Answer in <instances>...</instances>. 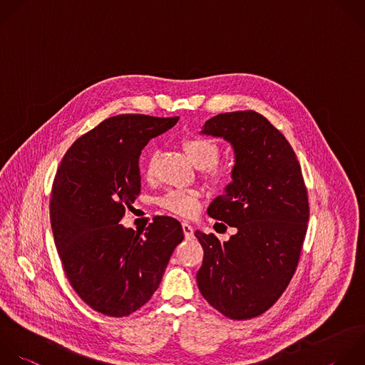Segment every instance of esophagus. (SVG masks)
<instances>
[{
  "instance_id": "esophagus-1",
  "label": "esophagus",
  "mask_w": 365,
  "mask_h": 365,
  "mask_svg": "<svg viewBox=\"0 0 365 365\" xmlns=\"http://www.w3.org/2000/svg\"><path fill=\"white\" fill-rule=\"evenodd\" d=\"M182 231H184L185 238H192L194 237V228L187 221L182 222Z\"/></svg>"
}]
</instances>
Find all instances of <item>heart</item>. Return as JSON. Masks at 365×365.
<instances>
[{"instance_id":"1","label":"heart","mask_w":365,"mask_h":365,"mask_svg":"<svg viewBox=\"0 0 365 365\" xmlns=\"http://www.w3.org/2000/svg\"><path fill=\"white\" fill-rule=\"evenodd\" d=\"M182 148L194 167L201 170L207 168V177L210 180L221 181L227 177V170L215 165L220 157V147L214 140L207 137H190L182 141ZM153 173L154 158H150L145 174L147 177H153ZM160 204L174 214L191 215L198 207V195L194 191H170L160 200Z\"/></svg>"}]
</instances>
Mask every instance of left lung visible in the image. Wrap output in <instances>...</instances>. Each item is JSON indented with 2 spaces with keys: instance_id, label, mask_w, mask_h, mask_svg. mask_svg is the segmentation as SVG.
I'll use <instances>...</instances> for the list:
<instances>
[{
  "instance_id": "1",
  "label": "left lung",
  "mask_w": 365,
  "mask_h": 365,
  "mask_svg": "<svg viewBox=\"0 0 365 365\" xmlns=\"http://www.w3.org/2000/svg\"><path fill=\"white\" fill-rule=\"evenodd\" d=\"M201 134L234 151L232 181L207 212L237 232L221 242L195 231L204 250L198 288L225 317L248 319L272 307L294 275L309 218L307 188L289 143L261 114H218Z\"/></svg>"
}]
</instances>
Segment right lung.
<instances>
[{
  "label": "right lung",
  "instance_id": "right-lung-1",
  "mask_svg": "<svg viewBox=\"0 0 365 365\" xmlns=\"http://www.w3.org/2000/svg\"><path fill=\"white\" fill-rule=\"evenodd\" d=\"M178 120L107 118L70 147L54 178L50 215L64 271L81 299L104 315L127 317L147 304L184 240L171 217H155L144 234L120 224L140 194L143 148Z\"/></svg>",
  "mask_w": 365,
  "mask_h": 365
}]
</instances>
